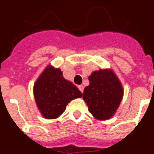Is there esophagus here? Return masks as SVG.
Returning <instances> with one entry per match:
<instances>
[{"instance_id":"34e87169","label":"esophagus","mask_w":154,"mask_h":154,"mask_svg":"<svg viewBox=\"0 0 154 154\" xmlns=\"http://www.w3.org/2000/svg\"><path fill=\"white\" fill-rule=\"evenodd\" d=\"M78 88H79V89L80 90V92H83V90H84V86L83 85H79L78 86Z\"/></svg>"}]
</instances>
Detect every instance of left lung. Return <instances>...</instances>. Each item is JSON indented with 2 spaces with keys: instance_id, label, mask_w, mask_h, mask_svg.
<instances>
[{
  "instance_id": "obj_1",
  "label": "left lung",
  "mask_w": 154,
  "mask_h": 154,
  "mask_svg": "<svg viewBox=\"0 0 154 154\" xmlns=\"http://www.w3.org/2000/svg\"><path fill=\"white\" fill-rule=\"evenodd\" d=\"M89 85L84 89L83 99L96 119L113 116L123 96L120 81L111 69L94 71L89 76Z\"/></svg>"
}]
</instances>
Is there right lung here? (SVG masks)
Wrapping results in <instances>:
<instances>
[{
    "instance_id": "1",
    "label": "right lung",
    "mask_w": 154,
    "mask_h": 154,
    "mask_svg": "<svg viewBox=\"0 0 154 154\" xmlns=\"http://www.w3.org/2000/svg\"><path fill=\"white\" fill-rule=\"evenodd\" d=\"M34 96L42 116L56 119L65 112L66 106L82 93L63 77L62 71L48 65L34 85Z\"/></svg>"
}]
</instances>
